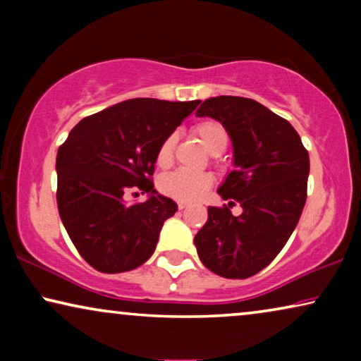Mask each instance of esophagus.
<instances>
[{
    "instance_id": "1",
    "label": "esophagus",
    "mask_w": 361,
    "mask_h": 361,
    "mask_svg": "<svg viewBox=\"0 0 361 361\" xmlns=\"http://www.w3.org/2000/svg\"><path fill=\"white\" fill-rule=\"evenodd\" d=\"M185 207H187V202H182V200L177 202V209H179V210H184Z\"/></svg>"
}]
</instances>
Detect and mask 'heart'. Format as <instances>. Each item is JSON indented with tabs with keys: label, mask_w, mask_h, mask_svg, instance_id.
I'll list each match as a JSON object with an SVG mask.
<instances>
[{
	"label": "heart",
	"mask_w": 361,
	"mask_h": 361,
	"mask_svg": "<svg viewBox=\"0 0 361 361\" xmlns=\"http://www.w3.org/2000/svg\"><path fill=\"white\" fill-rule=\"evenodd\" d=\"M194 133L199 136L202 145L207 147V151L215 154V152L224 151L228 145V135L226 130L216 121H202L194 128ZM176 145V136H167L161 142L157 149L156 161L161 167H166L172 161V149ZM214 184V177L209 172H190V171H176L164 176L159 182V189L162 194L172 197V199L190 202L197 200L205 194Z\"/></svg>",
	"instance_id": "b5f03b06"
}]
</instances>
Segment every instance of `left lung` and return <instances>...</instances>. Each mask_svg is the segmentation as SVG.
I'll return each instance as SVG.
<instances>
[{"mask_svg":"<svg viewBox=\"0 0 361 361\" xmlns=\"http://www.w3.org/2000/svg\"><path fill=\"white\" fill-rule=\"evenodd\" d=\"M197 116L220 121L233 145V166L219 187L228 205L209 207L195 235L205 268L228 279H246L273 261L298 225L307 199L309 152L290 123L243 97H214ZM240 203L235 217L229 209Z\"/></svg>","mask_w":361,"mask_h":361,"instance_id":"8db88e82","label":"left lung"}]
</instances>
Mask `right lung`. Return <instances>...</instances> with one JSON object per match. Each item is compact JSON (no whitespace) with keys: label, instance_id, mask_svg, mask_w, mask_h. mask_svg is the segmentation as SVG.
Returning a JSON list of instances; mask_svg holds the SVG:
<instances>
[{"label":"right lung","instance_id":"add662e5","mask_svg":"<svg viewBox=\"0 0 361 361\" xmlns=\"http://www.w3.org/2000/svg\"><path fill=\"white\" fill-rule=\"evenodd\" d=\"M200 100L133 98L83 118L57 151V207L72 243L100 273H125L154 253L164 221L177 212L157 194V149ZM150 195L126 204L128 190Z\"/></svg>","mask_w":361,"mask_h":361}]
</instances>
